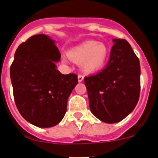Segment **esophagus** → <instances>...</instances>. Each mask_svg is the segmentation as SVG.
<instances>
[{
	"label": "esophagus",
	"mask_w": 158,
	"mask_h": 158,
	"mask_svg": "<svg viewBox=\"0 0 158 158\" xmlns=\"http://www.w3.org/2000/svg\"><path fill=\"white\" fill-rule=\"evenodd\" d=\"M84 79V76H82V74H79L78 75V81H79V82H82V80Z\"/></svg>",
	"instance_id": "34e87169"
}]
</instances>
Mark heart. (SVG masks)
Segmentation results:
<instances>
[{"label":"heart","mask_w":158,"mask_h":158,"mask_svg":"<svg viewBox=\"0 0 158 158\" xmlns=\"http://www.w3.org/2000/svg\"><path fill=\"white\" fill-rule=\"evenodd\" d=\"M68 56L73 61L81 63L85 72H94L101 69L109 56V49L103 43L86 41L70 49Z\"/></svg>","instance_id":"heart-1"}]
</instances>
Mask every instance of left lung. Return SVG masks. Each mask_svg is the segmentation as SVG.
Listing matches in <instances>:
<instances>
[{"label": "left lung", "instance_id": "left-lung-1", "mask_svg": "<svg viewBox=\"0 0 158 158\" xmlns=\"http://www.w3.org/2000/svg\"><path fill=\"white\" fill-rule=\"evenodd\" d=\"M104 69L84 78L92 114L106 123H116L133 111L141 90L138 56L125 40L114 39Z\"/></svg>", "mask_w": 158, "mask_h": 158}]
</instances>
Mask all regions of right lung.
<instances>
[{"label":"right lung","mask_w":158,"mask_h":158,"mask_svg":"<svg viewBox=\"0 0 158 158\" xmlns=\"http://www.w3.org/2000/svg\"><path fill=\"white\" fill-rule=\"evenodd\" d=\"M61 54L45 34L32 36L17 49L10 75L16 106L35 126L49 128L61 122L67 100L78 84L77 75H63L55 63Z\"/></svg>","instance_id":"1"}]
</instances>
